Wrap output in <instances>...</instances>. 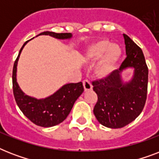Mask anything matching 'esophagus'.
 Listing matches in <instances>:
<instances>
[{
  "instance_id": "34e87169",
  "label": "esophagus",
  "mask_w": 159,
  "mask_h": 159,
  "mask_svg": "<svg viewBox=\"0 0 159 159\" xmlns=\"http://www.w3.org/2000/svg\"><path fill=\"white\" fill-rule=\"evenodd\" d=\"M83 87H84L85 92H88V91H91L92 89V85L91 84V82L89 81H87V80H84L83 82Z\"/></svg>"
}]
</instances>
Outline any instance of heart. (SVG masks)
Instances as JSON below:
<instances>
[{"instance_id":"1","label":"heart","mask_w":159,"mask_h":159,"mask_svg":"<svg viewBox=\"0 0 159 159\" xmlns=\"http://www.w3.org/2000/svg\"><path fill=\"white\" fill-rule=\"evenodd\" d=\"M122 50L117 43H110L107 39H100L86 48L82 59L87 63H94L93 72L100 79H106L113 73L120 60Z\"/></svg>"}]
</instances>
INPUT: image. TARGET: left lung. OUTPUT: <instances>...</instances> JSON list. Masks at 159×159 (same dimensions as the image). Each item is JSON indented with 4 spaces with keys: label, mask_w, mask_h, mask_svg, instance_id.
Returning <instances> with one entry per match:
<instances>
[{
    "label": "left lung",
    "mask_w": 159,
    "mask_h": 159,
    "mask_svg": "<svg viewBox=\"0 0 159 159\" xmlns=\"http://www.w3.org/2000/svg\"><path fill=\"white\" fill-rule=\"evenodd\" d=\"M126 58L120 69L106 79L92 82L98 101L93 112L99 123L107 128L119 129L138 117L147 98L148 70L141 48L123 34ZM131 69L133 75L128 81L122 74Z\"/></svg>",
    "instance_id": "left-lung-1"
}]
</instances>
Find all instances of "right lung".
<instances>
[{
  "label": "right lung",
  "mask_w": 159,
  "mask_h": 159,
  "mask_svg": "<svg viewBox=\"0 0 159 159\" xmlns=\"http://www.w3.org/2000/svg\"><path fill=\"white\" fill-rule=\"evenodd\" d=\"M39 35H49L62 40L70 39L72 37L71 33L57 34L49 31L43 32L36 37H38ZM29 41H26L24 43L20 50L18 57L14 63L12 74L14 97L19 108L20 109V111L30 120L35 124L36 125L41 127H52L62 123L67 118L75 102L82 94L84 88L82 82H80L77 83H67L63 85L53 94L45 98L37 99L35 97L26 95L21 90L17 82L16 72L20 53Z\"/></svg>",
  "instance_id": "add662e5"
}]
</instances>
